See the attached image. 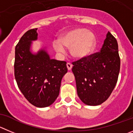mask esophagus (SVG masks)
<instances>
[{
    "label": "esophagus",
    "mask_w": 133,
    "mask_h": 133,
    "mask_svg": "<svg viewBox=\"0 0 133 133\" xmlns=\"http://www.w3.org/2000/svg\"><path fill=\"white\" fill-rule=\"evenodd\" d=\"M67 68H68V70H71V68H72V64H70V63H68L67 64Z\"/></svg>",
    "instance_id": "esophagus-1"
}]
</instances>
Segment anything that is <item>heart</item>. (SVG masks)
<instances>
[{"mask_svg": "<svg viewBox=\"0 0 133 133\" xmlns=\"http://www.w3.org/2000/svg\"><path fill=\"white\" fill-rule=\"evenodd\" d=\"M96 38L91 32L84 29H75L64 33L53 47L59 54L65 53L64 47L70 48V53L76 59H83L91 54L95 48Z\"/></svg>", "mask_w": 133, "mask_h": 133, "instance_id": "b5f03b06", "label": "heart"}]
</instances>
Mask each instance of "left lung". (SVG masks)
<instances>
[{
	"mask_svg": "<svg viewBox=\"0 0 133 133\" xmlns=\"http://www.w3.org/2000/svg\"><path fill=\"white\" fill-rule=\"evenodd\" d=\"M116 38L110 33L100 52L73 62L78 96L88 106H98L106 101L118 79L120 58Z\"/></svg>",
	"mask_w": 133,
	"mask_h": 133,
	"instance_id": "8db88e82",
	"label": "left lung"
}]
</instances>
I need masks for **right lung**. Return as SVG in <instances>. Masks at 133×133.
I'll return each mask as SVG.
<instances>
[{
	"label": "right lung",
	"mask_w": 133,
	"mask_h": 133,
	"mask_svg": "<svg viewBox=\"0 0 133 133\" xmlns=\"http://www.w3.org/2000/svg\"><path fill=\"white\" fill-rule=\"evenodd\" d=\"M37 30L27 31L16 45L14 75L25 98L36 107L45 108L59 95L62 79L68 68L64 61L50 59L45 50L36 54L30 51L31 41L37 39Z\"/></svg>",
	"instance_id": "add662e5"
}]
</instances>
